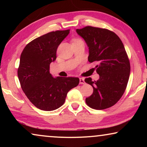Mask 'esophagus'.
<instances>
[{"mask_svg": "<svg viewBox=\"0 0 147 147\" xmlns=\"http://www.w3.org/2000/svg\"><path fill=\"white\" fill-rule=\"evenodd\" d=\"M80 84H85V81H84V78H80Z\"/></svg>", "mask_w": 147, "mask_h": 147, "instance_id": "esophagus-1", "label": "esophagus"}]
</instances>
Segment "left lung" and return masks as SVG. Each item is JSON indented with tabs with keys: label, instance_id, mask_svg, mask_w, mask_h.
Returning <instances> with one entry per match:
<instances>
[{
	"label": "left lung",
	"instance_id": "8db88e82",
	"mask_svg": "<svg viewBox=\"0 0 147 147\" xmlns=\"http://www.w3.org/2000/svg\"><path fill=\"white\" fill-rule=\"evenodd\" d=\"M76 32L89 47L88 61H96L100 78L85 82L94 92L86 102L90 108L104 110L114 106L123 95L129 79L130 65L123 43L118 36L109 30L88 26Z\"/></svg>",
	"mask_w": 147,
	"mask_h": 147
}]
</instances>
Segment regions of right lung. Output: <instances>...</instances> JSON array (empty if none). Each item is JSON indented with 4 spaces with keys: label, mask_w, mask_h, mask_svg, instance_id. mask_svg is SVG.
Segmentation results:
<instances>
[{
    "label": "right lung",
    "mask_w": 147,
    "mask_h": 147,
    "mask_svg": "<svg viewBox=\"0 0 147 147\" xmlns=\"http://www.w3.org/2000/svg\"><path fill=\"white\" fill-rule=\"evenodd\" d=\"M69 33V29L56 31L36 38L25 46L21 55L17 72L21 88L40 110L52 111L61 107L67 92L79 84L78 78H53L49 72L58 46Z\"/></svg>",
    "instance_id": "right-lung-1"
}]
</instances>
